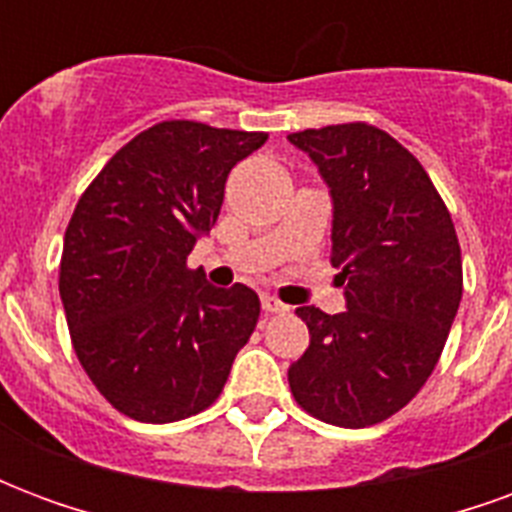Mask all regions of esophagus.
Segmentation results:
<instances>
[{
    "label": "esophagus",
    "mask_w": 512,
    "mask_h": 512,
    "mask_svg": "<svg viewBox=\"0 0 512 512\" xmlns=\"http://www.w3.org/2000/svg\"><path fill=\"white\" fill-rule=\"evenodd\" d=\"M263 310L268 312V315H282V312H288L290 307L288 304H282V301L277 299V296H263Z\"/></svg>",
    "instance_id": "34e87169"
}]
</instances>
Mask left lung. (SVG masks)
I'll use <instances>...</instances> for the list:
<instances>
[{
    "label": "left lung",
    "mask_w": 512,
    "mask_h": 512,
    "mask_svg": "<svg viewBox=\"0 0 512 512\" xmlns=\"http://www.w3.org/2000/svg\"><path fill=\"white\" fill-rule=\"evenodd\" d=\"M290 142L332 189V266L348 310L299 307L310 348L288 370L307 414L340 428L384 422L425 386L463 293L455 224L406 147L370 123L307 128Z\"/></svg>",
    "instance_id": "left-lung-1"
}]
</instances>
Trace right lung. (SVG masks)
<instances>
[{
	"instance_id": "obj_1",
	"label": "right lung",
	"mask_w": 512,
	"mask_h": 512,
	"mask_svg": "<svg viewBox=\"0 0 512 512\" xmlns=\"http://www.w3.org/2000/svg\"><path fill=\"white\" fill-rule=\"evenodd\" d=\"M268 134L164 120L136 134L76 202L60 260L73 351L139 422H178L222 395L260 318L252 288L186 266L222 211L230 169Z\"/></svg>"
}]
</instances>
